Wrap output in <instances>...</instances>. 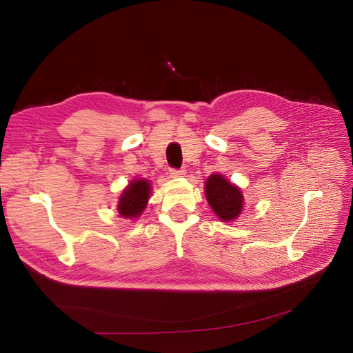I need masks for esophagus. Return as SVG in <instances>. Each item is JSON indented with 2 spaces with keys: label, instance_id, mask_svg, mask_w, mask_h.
<instances>
[{
  "label": "esophagus",
  "instance_id": "obj_1",
  "mask_svg": "<svg viewBox=\"0 0 353 353\" xmlns=\"http://www.w3.org/2000/svg\"><path fill=\"white\" fill-rule=\"evenodd\" d=\"M186 174V170H176V168H173V170H170V177H173V179H177V177H182V176H185Z\"/></svg>",
  "mask_w": 353,
  "mask_h": 353
}]
</instances>
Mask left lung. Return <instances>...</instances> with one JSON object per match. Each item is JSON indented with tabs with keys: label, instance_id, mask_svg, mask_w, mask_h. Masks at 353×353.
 Instances as JSON below:
<instances>
[{
	"label": "left lung",
	"instance_id": "1",
	"mask_svg": "<svg viewBox=\"0 0 353 353\" xmlns=\"http://www.w3.org/2000/svg\"><path fill=\"white\" fill-rule=\"evenodd\" d=\"M207 203L221 221H234L243 213L244 195L241 189L223 176L214 173L205 180Z\"/></svg>",
	"mask_w": 353,
	"mask_h": 353
}]
</instances>
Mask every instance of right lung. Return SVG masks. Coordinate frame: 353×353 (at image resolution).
Masks as SVG:
<instances>
[{"label": "right lung", "mask_w": 353, "mask_h": 353, "mask_svg": "<svg viewBox=\"0 0 353 353\" xmlns=\"http://www.w3.org/2000/svg\"><path fill=\"white\" fill-rule=\"evenodd\" d=\"M152 192V186L146 179L130 180L125 189L121 192L118 201V214L124 219L134 220L142 216Z\"/></svg>", "instance_id": "obj_1"}]
</instances>
